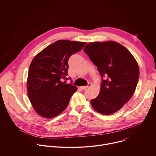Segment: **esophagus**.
Returning a JSON list of instances; mask_svg holds the SVG:
<instances>
[{"mask_svg": "<svg viewBox=\"0 0 156 156\" xmlns=\"http://www.w3.org/2000/svg\"><path fill=\"white\" fill-rule=\"evenodd\" d=\"M91 86V84L90 83H88V85L87 86H81V87H80V88L81 89V90H85V89H87V88H89V87H90Z\"/></svg>", "mask_w": 156, "mask_h": 156, "instance_id": "esophagus-1", "label": "esophagus"}]
</instances>
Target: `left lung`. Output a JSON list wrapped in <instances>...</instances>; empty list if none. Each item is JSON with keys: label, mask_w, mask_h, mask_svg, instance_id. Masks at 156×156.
<instances>
[{"label": "left lung", "mask_w": 156, "mask_h": 156, "mask_svg": "<svg viewBox=\"0 0 156 156\" xmlns=\"http://www.w3.org/2000/svg\"><path fill=\"white\" fill-rule=\"evenodd\" d=\"M83 51L102 77L100 94L90 101L92 107L105 115L117 112L135 91L140 75L136 59L125 47L114 41L88 43Z\"/></svg>", "instance_id": "obj_1"}]
</instances>
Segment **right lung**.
I'll return each instance as SVG.
<instances>
[{
	"mask_svg": "<svg viewBox=\"0 0 156 156\" xmlns=\"http://www.w3.org/2000/svg\"><path fill=\"white\" fill-rule=\"evenodd\" d=\"M85 44L86 42L68 40L57 41L33 59L27 80V96L39 115L51 119L58 115L68 106L77 88L62 80L71 79L66 77L69 58L81 50Z\"/></svg>",
	"mask_w": 156,
	"mask_h": 156,
	"instance_id": "right-lung-1",
	"label": "right lung"
}]
</instances>
